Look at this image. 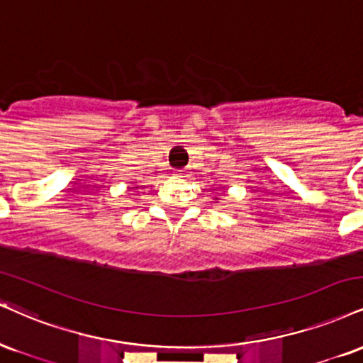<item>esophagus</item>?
<instances>
[{"instance_id": "34e87169", "label": "esophagus", "mask_w": 363, "mask_h": 363, "mask_svg": "<svg viewBox=\"0 0 363 363\" xmlns=\"http://www.w3.org/2000/svg\"><path fill=\"white\" fill-rule=\"evenodd\" d=\"M176 176H179V177H184V176H186V170H177Z\"/></svg>"}]
</instances>
